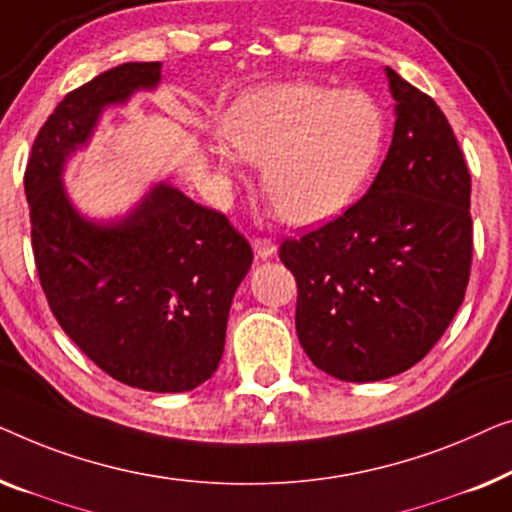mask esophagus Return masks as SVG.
Segmentation results:
<instances>
[{
    "mask_svg": "<svg viewBox=\"0 0 512 512\" xmlns=\"http://www.w3.org/2000/svg\"><path fill=\"white\" fill-rule=\"evenodd\" d=\"M253 250L259 259H266L276 253V243H273L271 239H266V236H255Z\"/></svg>",
    "mask_w": 512,
    "mask_h": 512,
    "instance_id": "obj_1",
    "label": "esophagus"
}]
</instances>
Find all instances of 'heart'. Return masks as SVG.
<instances>
[{
    "mask_svg": "<svg viewBox=\"0 0 512 512\" xmlns=\"http://www.w3.org/2000/svg\"><path fill=\"white\" fill-rule=\"evenodd\" d=\"M383 134V111L366 92L306 83L250 90L220 122L229 150L264 167V197L294 225L348 206L378 160Z\"/></svg>",
    "mask_w": 512,
    "mask_h": 512,
    "instance_id": "heart-1",
    "label": "heart"
}]
</instances>
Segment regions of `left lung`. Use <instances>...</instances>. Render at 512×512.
Here are the masks:
<instances>
[{
	"label": "left lung",
	"mask_w": 512,
	"mask_h": 512,
	"mask_svg": "<svg viewBox=\"0 0 512 512\" xmlns=\"http://www.w3.org/2000/svg\"><path fill=\"white\" fill-rule=\"evenodd\" d=\"M392 146L369 192L299 239L280 262L297 280V336L345 383L408 371L462 306L471 276V174L434 99L387 69Z\"/></svg>",
	"instance_id": "8db88e82"
}]
</instances>
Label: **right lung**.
I'll return each instance as SVG.
<instances>
[{"label":"right lung","mask_w":512,"mask_h":512,"mask_svg":"<svg viewBox=\"0 0 512 512\" xmlns=\"http://www.w3.org/2000/svg\"><path fill=\"white\" fill-rule=\"evenodd\" d=\"M160 62H127L71 90L34 139L25 171L32 250L50 311L104 373L146 392H187L218 369L236 287L253 248L225 215L155 185L127 218H81L62 187L67 157L99 115L160 83Z\"/></svg>","instance_id":"add662e5"}]
</instances>
